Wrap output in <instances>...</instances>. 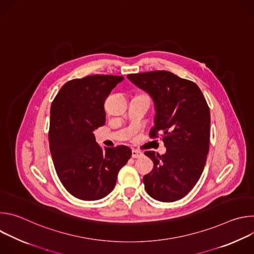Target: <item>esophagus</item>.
I'll return each instance as SVG.
<instances>
[{
	"label": "esophagus",
	"instance_id": "34e87169",
	"mask_svg": "<svg viewBox=\"0 0 254 254\" xmlns=\"http://www.w3.org/2000/svg\"><path fill=\"white\" fill-rule=\"evenodd\" d=\"M131 157L133 159H137V158H141L142 157V153L137 151V150H132L131 151Z\"/></svg>",
	"mask_w": 254,
	"mask_h": 254
}]
</instances>
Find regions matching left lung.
<instances>
[{
  "label": "left lung",
  "instance_id": "left-lung-1",
  "mask_svg": "<svg viewBox=\"0 0 254 254\" xmlns=\"http://www.w3.org/2000/svg\"><path fill=\"white\" fill-rule=\"evenodd\" d=\"M135 86L149 93L155 104L152 137L162 132L167 148L160 156L146 152L154 162L153 171L143 177L148 194L162 202L185 197L204 170L209 151L210 111L198 85L169 71L127 75Z\"/></svg>",
  "mask_w": 254,
  "mask_h": 254
}]
</instances>
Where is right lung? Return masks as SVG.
Returning a JSON list of instances; mask_svg holds the SVG:
<instances>
[{
  "mask_svg": "<svg viewBox=\"0 0 254 254\" xmlns=\"http://www.w3.org/2000/svg\"><path fill=\"white\" fill-rule=\"evenodd\" d=\"M123 76L90 75L65 83L51 104L49 147L65 189L84 201L102 199L131 156L127 146L102 149L93 131L105 124L104 101Z\"/></svg>",
  "mask_w": 254,
  "mask_h": 254,
  "instance_id": "right-lung-1",
  "label": "right lung"
}]
</instances>
